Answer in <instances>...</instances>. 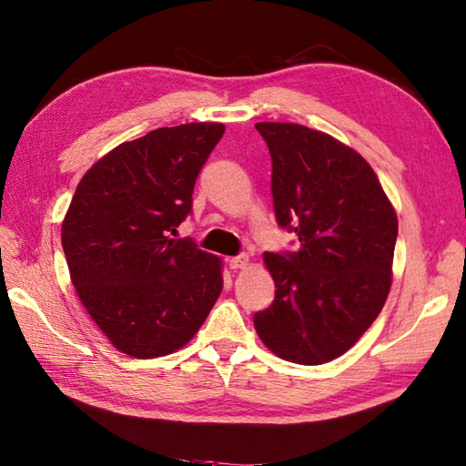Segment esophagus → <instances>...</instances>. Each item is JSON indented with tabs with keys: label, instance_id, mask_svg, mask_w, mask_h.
<instances>
[{
	"label": "esophagus",
	"instance_id": "esophagus-1",
	"mask_svg": "<svg viewBox=\"0 0 466 466\" xmlns=\"http://www.w3.org/2000/svg\"><path fill=\"white\" fill-rule=\"evenodd\" d=\"M248 265V255H237V257H231L229 258V267L233 270H239V268H245Z\"/></svg>",
	"mask_w": 466,
	"mask_h": 466
}]
</instances>
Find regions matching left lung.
<instances>
[{
	"mask_svg": "<svg viewBox=\"0 0 466 466\" xmlns=\"http://www.w3.org/2000/svg\"><path fill=\"white\" fill-rule=\"evenodd\" d=\"M272 160V206L299 235L294 253H265L275 300L255 330L279 358L320 366L354 346L391 289L397 215L371 166L330 134L257 122Z\"/></svg>",
	"mask_w": 466,
	"mask_h": 466,
	"instance_id": "1",
	"label": "left lung"
}]
</instances>
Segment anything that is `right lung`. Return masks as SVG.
<instances>
[{
	"mask_svg": "<svg viewBox=\"0 0 466 466\" xmlns=\"http://www.w3.org/2000/svg\"><path fill=\"white\" fill-rule=\"evenodd\" d=\"M223 132L219 122H189L116 146L78 181L65 215L61 241L78 299L132 358L186 346L223 290L221 258L172 239Z\"/></svg>",
	"mask_w": 466,
	"mask_h": 466,
	"instance_id": "add662e5",
	"label": "right lung"
}]
</instances>
